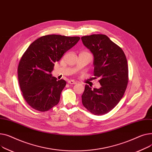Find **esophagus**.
Returning a JSON list of instances; mask_svg holds the SVG:
<instances>
[{
    "label": "esophagus",
    "mask_w": 152,
    "mask_h": 152,
    "mask_svg": "<svg viewBox=\"0 0 152 152\" xmlns=\"http://www.w3.org/2000/svg\"><path fill=\"white\" fill-rule=\"evenodd\" d=\"M68 83L69 84H77V82L74 81V80H70L68 81Z\"/></svg>",
    "instance_id": "1"
}]
</instances>
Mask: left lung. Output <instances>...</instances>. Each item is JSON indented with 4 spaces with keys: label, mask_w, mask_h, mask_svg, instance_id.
<instances>
[{
    "label": "left lung",
    "mask_w": 152,
    "mask_h": 152,
    "mask_svg": "<svg viewBox=\"0 0 152 152\" xmlns=\"http://www.w3.org/2000/svg\"><path fill=\"white\" fill-rule=\"evenodd\" d=\"M94 56V75L101 86L92 90L88 85L82 96L85 107L96 115L107 113L118 104L128 82L127 59L122 49L107 35L93 34L82 38Z\"/></svg>",
    "instance_id": "left-lung-1"
}]
</instances>
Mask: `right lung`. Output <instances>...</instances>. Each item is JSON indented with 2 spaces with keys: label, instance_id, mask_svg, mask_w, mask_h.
Listing matches in <instances>:
<instances>
[{
  "label": "right lung",
  "instance_id": "add662e5",
  "mask_svg": "<svg viewBox=\"0 0 152 152\" xmlns=\"http://www.w3.org/2000/svg\"><path fill=\"white\" fill-rule=\"evenodd\" d=\"M79 37L47 35L33 42L23 55L18 67L20 89L32 108L45 112L57 105L65 87L51 72L55 62L79 41Z\"/></svg>",
  "mask_w": 152,
  "mask_h": 152
}]
</instances>
